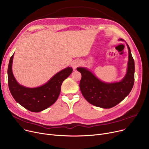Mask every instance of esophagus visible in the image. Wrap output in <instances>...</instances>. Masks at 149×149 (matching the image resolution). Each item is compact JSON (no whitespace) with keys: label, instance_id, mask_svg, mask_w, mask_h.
Listing matches in <instances>:
<instances>
[{"label":"esophagus","instance_id":"1","mask_svg":"<svg viewBox=\"0 0 149 149\" xmlns=\"http://www.w3.org/2000/svg\"><path fill=\"white\" fill-rule=\"evenodd\" d=\"M80 65V61L79 60H74L72 63V66L74 69H76Z\"/></svg>","mask_w":149,"mask_h":149}]
</instances>
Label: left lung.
<instances>
[{
  "label": "left lung",
  "instance_id": "left-lung-1",
  "mask_svg": "<svg viewBox=\"0 0 149 149\" xmlns=\"http://www.w3.org/2000/svg\"><path fill=\"white\" fill-rule=\"evenodd\" d=\"M127 46L129 50L127 70L126 75L119 82L104 83L97 79L88 69L77 68L81 74L80 91L84 98L91 104L109 109L120 103L129 94L134 84L135 62L127 44Z\"/></svg>",
  "mask_w": 149,
  "mask_h": 149
}]
</instances>
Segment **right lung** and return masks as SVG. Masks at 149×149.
Masks as SVG:
<instances>
[{
    "label": "right lung",
    "mask_w": 149,
    "mask_h": 149,
    "mask_svg": "<svg viewBox=\"0 0 149 149\" xmlns=\"http://www.w3.org/2000/svg\"><path fill=\"white\" fill-rule=\"evenodd\" d=\"M11 57L8 68V83L14 99L23 107L33 112H38L48 108L57 101L61 90V86L67 77L72 72V68H66L54 75L40 87L29 88L19 84L13 75Z\"/></svg>",
    "instance_id": "obj_1"
}]
</instances>
